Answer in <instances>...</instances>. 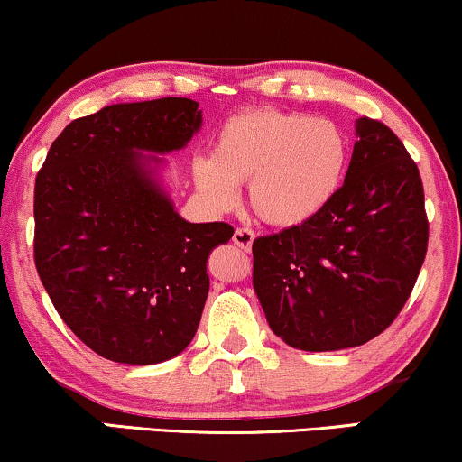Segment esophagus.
<instances>
[{"label":"esophagus","mask_w":462,"mask_h":462,"mask_svg":"<svg viewBox=\"0 0 462 462\" xmlns=\"http://www.w3.org/2000/svg\"><path fill=\"white\" fill-rule=\"evenodd\" d=\"M252 242H254V233L245 229V226H239V229H236V233H233V244L239 245L242 250H250Z\"/></svg>","instance_id":"34e87169"}]
</instances>
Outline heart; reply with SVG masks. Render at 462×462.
<instances>
[{
    "label": "heart",
    "mask_w": 462,
    "mask_h": 462,
    "mask_svg": "<svg viewBox=\"0 0 462 462\" xmlns=\"http://www.w3.org/2000/svg\"><path fill=\"white\" fill-rule=\"evenodd\" d=\"M346 160L349 143L330 119L258 109L226 119L210 157L193 162V179L218 210L236 204L248 182V204L264 223L294 226L330 204Z\"/></svg>",
    "instance_id": "obj_1"
}]
</instances>
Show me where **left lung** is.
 <instances>
[{
  "label": "left lung",
  "instance_id": "8db88e82",
  "mask_svg": "<svg viewBox=\"0 0 462 462\" xmlns=\"http://www.w3.org/2000/svg\"><path fill=\"white\" fill-rule=\"evenodd\" d=\"M343 187L324 210L254 239L252 283L277 337L294 349L338 351L387 330L427 254L425 191L387 125L356 124Z\"/></svg>",
  "mask_w": 462,
  "mask_h": 462
}]
</instances>
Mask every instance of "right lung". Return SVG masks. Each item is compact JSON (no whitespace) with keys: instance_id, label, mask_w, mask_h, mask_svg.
<instances>
[{"instance_id":"obj_1","label":"right lung","mask_w":462,"mask_h":462,"mask_svg":"<svg viewBox=\"0 0 462 462\" xmlns=\"http://www.w3.org/2000/svg\"><path fill=\"white\" fill-rule=\"evenodd\" d=\"M199 103L109 105L60 132L35 179V267L62 321L94 353L151 365L198 332L206 263L226 223H187L157 180L201 128Z\"/></svg>"}]
</instances>
